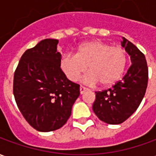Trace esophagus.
Segmentation results:
<instances>
[{"instance_id": "34e87169", "label": "esophagus", "mask_w": 156, "mask_h": 156, "mask_svg": "<svg viewBox=\"0 0 156 156\" xmlns=\"http://www.w3.org/2000/svg\"><path fill=\"white\" fill-rule=\"evenodd\" d=\"M85 91H87V88L81 86V87H80V94H83L85 93Z\"/></svg>"}]
</instances>
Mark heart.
Listing matches in <instances>:
<instances>
[{"label":"heart","mask_w":156,"mask_h":156,"mask_svg":"<svg viewBox=\"0 0 156 156\" xmlns=\"http://www.w3.org/2000/svg\"><path fill=\"white\" fill-rule=\"evenodd\" d=\"M128 58L126 51L112 47L102 41H91L78 47L76 54H64L60 60V68L66 78L77 82L87 68L90 71L83 77L89 85L102 83L110 86L117 83L124 74Z\"/></svg>","instance_id":"1"}]
</instances>
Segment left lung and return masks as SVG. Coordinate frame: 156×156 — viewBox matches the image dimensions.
<instances>
[{"instance_id": "obj_1", "label": "left lung", "mask_w": 156, "mask_h": 156, "mask_svg": "<svg viewBox=\"0 0 156 156\" xmlns=\"http://www.w3.org/2000/svg\"><path fill=\"white\" fill-rule=\"evenodd\" d=\"M122 39L121 46L129 55L131 66L123 79L111 88L95 93L93 105L95 115L108 124H121L133 115L147 88L148 67L144 55L125 37Z\"/></svg>"}]
</instances>
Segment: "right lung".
Here are the masks:
<instances>
[{
	"label": "right lung",
	"instance_id": "right-lung-1",
	"mask_svg": "<svg viewBox=\"0 0 156 156\" xmlns=\"http://www.w3.org/2000/svg\"><path fill=\"white\" fill-rule=\"evenodd\" d=\"M58 40L44 39L23 53L16 69L13 94L30 125L41 132L62 127L80 94L60 68Z\"/></svg>",
	"mask_w": 156,
	"mask_h": 156
}]
</instances>
